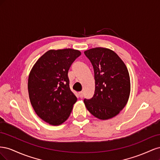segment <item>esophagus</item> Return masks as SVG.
<instances>
[{
  "instance_id": "34e87169",
  "label": "esophagus",
  "mask_w": 160,
  "mask_h": 160,
  "mask_svg": "<svg viewBox=\"0 0 160 160\" xmlns=\"http://www.w3.org/2000/svg\"><path fill=\"white\" fill-rule=\"evenodd\" d=\"M79 97L81 98H83V91H80L79 93Z\"/></svg>"
}]
</instances>
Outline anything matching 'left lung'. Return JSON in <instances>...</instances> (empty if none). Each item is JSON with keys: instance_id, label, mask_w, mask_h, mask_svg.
Masks as SVG:
<instances>
[{"instance_id": "8db88e82", "label": "left lung", "mask_w": 160, "mask_h": 160, "mask_svg": "<svg viewBox=\"0 0 160 160\" xmlns=\"http://www.w3.org/2000/svg\"><path fill=\"white\" fill-rule=\"evenodd\" d=\"M94 69L95 93L84 99L86 108L101 120L112 118L126 105L130 95V77L126 65L109 49L96 47L84 52Z\"/></svg>"}]
</instances>
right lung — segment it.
<instances>
[{"instance_id":"add662e5","label":"right lung","mask_w":160,"mask_h":160,"mask_svg":"<svg viewBox=\"0 0 160 160\" xmlns=\"http://www.w3.org/2000/svg\"><path fill=\"white\" fill-rule=\"evenodd\" d=\"M81 54L72 49L49 50L30 71L28 91L31 103L38 117L50 125L64 123L77 101L69 88L68 71Z\"/></svg>"}]
</instances>
